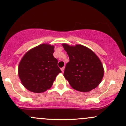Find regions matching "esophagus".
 I'll list each match as a JSON object with an SVG mask.
<instances>
[{
	"label": "esophagus",
	"mask_w": 126,
	"mask_h": 126,
	"mask_svg": "<svg viewBox=\"0 0 126 126\" xmlns=\"http://www.w3.org/2000/svg\"><path fill=\"white\" fill-rule=\"evenodd\" d=\"M64 69H65V67H63V68H61V70L62 72H63V71H64Z\"/></svg>",
	"instance_id": "esophagus-1"
}]
</instances>
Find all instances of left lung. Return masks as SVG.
<instances>
[{
    "label": "left lung",
    "mask_w": 126,
    "mask_h": 126,
    "mask_svg": "<svg viewBox=\"0 0 126 126\" xmlns=\"http://www.w3.org/2000/svg\"><path fill=\"white\" fill-rule=\"evenodd\" d=\"M70 61L63 76L72 88L81 92L95 89L102 81L104 68L100 59L89 48L81 45L70 46L63 44Z\"/></svg>",
    "instance_id": "8db88e82"
}]
</instances>
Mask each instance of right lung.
Wrapping results in <instances>:
<instances>
[{"instance_id": "obj_1", "label": "right lung", "mask_w": 126, "mask_h": 126, "mask_svg": "<svg viewBox=\"0 0 126 126\" xmlns=\"http://www.w3.org/2000/svg\"><path fill=\"white\" fill-rule=\"evenodd\" d=\"M53 53V45L43 44L31 49L23 56L18 74L27 90L39 93L51 87L57 75L61 72Z\"/></svg>"}]
</instances>
